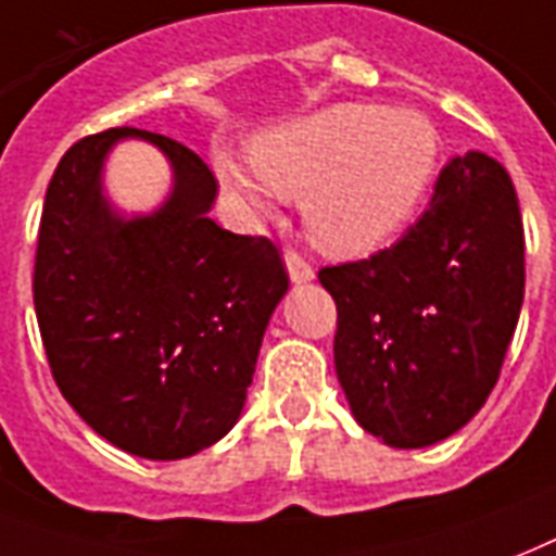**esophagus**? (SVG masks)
<instances>
[{"instance_id": "esophagus-1", "label": "esophagus", "mask_w": 556, "mask_h": 556, "mask_svg": "<svg viewBox=\"0 0 556 556\" xmlns=\"http://www.w3.org/2000/svg\"><path fill=\"white\" fill-rule=\"evenodd\" d=\"M286 268L291 282H308V279H315V265L306 256H300L296 250H286Z\"/></svg>"}]
</instances>
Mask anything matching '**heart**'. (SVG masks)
I'll return each mask as SVG.
<instances>
[{
  "instance_id": "1",
  "label": "heart",
  "mask_w": 556,
  "mask_h": 556,
  "mask_svg": "<svg viewBox=\"0 0 556 556\" xmlns=\"http://www.w3.org/2000/svg\"><path fill=\"white\" fill-rule=\"evenodd\" d=\"M440 160L443 139L426 113L346 101L256 139V172L230 151L215 154V172L253 212H274L279 194L306 198V227L317 248L364 256L417 215Z\"/></svg>"
}]
</instances>
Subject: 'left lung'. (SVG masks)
Instances as JSON below:
<instances>
[{
  "instance_id": "left-lung-1",
  "label": "left lung",
  "mask_w": 556,
  "mask_h": 556,
  "mask_svg": "<svg viewBox=\"0 0 556 556\" xmlns=\"http://www.w3.org/2000/svg\"><path fill=\"white\" fill-rule=\"evenodd\" d=\"M317 277L338 306L334 370L358 426L396 448L446 440L495 388L522 312L514 180L481 151L452 156L396 244Z\"/></svg>"
}]
</instances>
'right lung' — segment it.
I'll list each match as a JSON object with an SVG mask.
<instances>
[{"mask_svg": "<svg viewBox=\"0 0 556 556\" xmlns=\"http://www.w3.org/2000/svg\"><path fill=\"white\" fill-rule=\"evenodd\" d=\"M154 141L176 189L151 216L125 223L100 194L118 138ZM218 180L163 134L110 127L61 156L46 192L34 256V312L63 400L130 455L177 460L236 426L262 334L288 291L265 236L222 230Z\"/></svg>", "mask_w": 556, "mask_h": 556, "instance_id": "right-lung-1", "label": "right lung"}]
</instances>
